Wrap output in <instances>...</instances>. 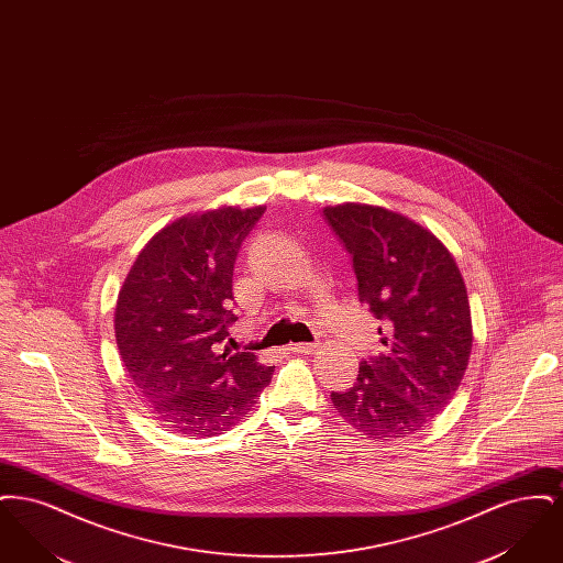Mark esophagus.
Returning <instances> with one entry per match:
<instances>
[{
  "mask_svg": "<svg viewBox=\"0 0 563 563\" xmlns=\"http://www.w3.org/2000/svg\"><path fill=\"white\" fill-rule=\"evenodd\" d=\"M289 350H291V352H299V354H312V352L317 350V344H312V342H301V344H291Z\"/></svg>",
  "mask_w": 563,
  "mask_h": 563,
  "instance_id": "1",
  "label": "esophagus"
}]
</instances>
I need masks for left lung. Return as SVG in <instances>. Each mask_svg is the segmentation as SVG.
Instances as JSON below:
<instances>
[{
  "instance_id": "1",
  "label": "left lung",
  "mask_w": 563,
  "mask_h": 563,
  "mask_svg": "<svg viewBox=\"0 0 563 563\" xmlns=\"http://www.w3.org/2000/svg\"><path fill=\"white\" fill-rule=\"evenodd\" d=\"M324 221L352 257L358 301L382 327L384 352L331 393L335 411L372 439L424 429L466 372L473 327L462 274L434 234L382 207H327Z\"/></svg>"
}]
</instances>
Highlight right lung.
<instances>
[{"label": "right lung", "instance_id": "1", "mask_svg": "<svg viewBox=\"0 0 563 563\" xmlns=\"http://www.w3.org/2000/svg\"><path fill=\"white\" fill-rule=\"evenodd\" d=\"M264 207L184 217L139 253L115 303V342L129 377L168 429L213 437L253 409L272 367L221 350L236 314L232 278Z\"/></svg>", "mask_w": 563, "mask_h": 563}]
</instances>
